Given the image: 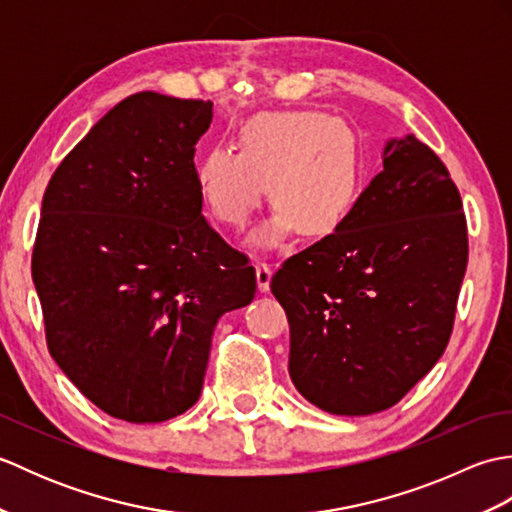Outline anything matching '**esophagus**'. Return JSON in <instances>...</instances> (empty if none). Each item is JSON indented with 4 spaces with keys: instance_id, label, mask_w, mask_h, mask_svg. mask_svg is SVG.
<instances>
[{
    "instance_id": "1",
    "label": "esophagus",
    "mask_w": 512,
    "mask_h": 512,
    "mask_svg": "<svg viewBox=\"0 0 512 512\" xmlns=\"http://www.w3.org/2000/svg\"><path fill=\"white\" fill-rule=\"evenodd\" d=\"M255 275H257V286L262 292H266L270 288V277H273V270L266 262H257L255 264Z\"/></svg>"
}]
</instances>
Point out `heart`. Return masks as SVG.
Returning a JSON list of instances; mask_svg holds the SVG:
<instances>
[{"instance_id": "1", "label": "heart", "mask_w": 512, "mask_h": 512, "mask_svg": "<svg viewBox=\"0 0 512 512\" xmlns=\"http://www.w3.org/2000/svg\"><path fill=\"white\" fill-rule=\"evenodd\" d=\"M361 173L350 125L325 112L292 110L248 118L237 132V151H206L195 180L209 213L235 231L255 215L268 184L277 211L259 242L273 246L295 228L306 237L339 231L358 202Z\"/></svg>"}]
</instances>
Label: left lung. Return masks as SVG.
I'll return each instance as SVG.
<instances>
[{
  "label": "left lung",
  "mask_w": 512,
  "mask_h": 512,
  "mask_svg": "<svg viewBox=\"0 0 512 512\" xmlns=\"http://www.w3.org/2000/svg\"><path fill=\"white\" fill-rule=\"evenodd\" d=\"M466 262L449 169L413 134L391 140L347 222L270 279L299 394L339 416L394 407L447 350Z\"/></svg>",
  "instance_id": "8db88e82"
}]
</instances>
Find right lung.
Here are the masks:
<instances>
[{
  "instance_id": "add662e5",
  "label": "right lung",
  "mask_w": 512,
  "mask_h": 512,
  "mask_svg": "<svg viewBox=\"0 0 512 512\" xmlns=\"http://www.w3.org/2000/svg\"><path fill=\"white\" fill-rule=\"evenodd\" d=\"M213 103L127 96L54 169L32 248L50 356L114 418L165 422L195 405L224 312L255 268L202 215L195 143Z\"/></svg>"
}]
</instances>
